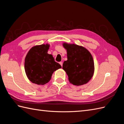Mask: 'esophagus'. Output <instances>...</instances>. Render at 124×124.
<instances>
[{"label":"esophagus","mask_w":124,"mask_h":124,"mask_svg":"<svg viewBox=\"0 0 124 124\" xmlns=\"http://www.w3.org/2000/svg\"><path fill=\"white\" fill-rule=\"evenodd\" d=\"M59 64L62 66V62H59Z\"/></svg>","instance_id":"1"}]
</instances>
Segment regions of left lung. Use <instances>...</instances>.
Masks as SVG:
<instances>
[{
    "instance_id": "left-lung-1",
    "label": "left lung",
    "mask_w": 124,
    "mask_h": 124,
    "mask_svg": "<svg viewBox=\"0 0 124 124\" xmlns=\"http://www.w3.org/2000/svg\"><path fill=\"white\" fill-rule=\"evenodd\" d=\"M62 46L67 50V61L63 62L65 71L71 84L81 86L91 80L95 71L93 56L88 50L82 46L64 42Z\"/></svg>"
}]
</instances>
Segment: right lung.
I'll list each match as a JSON object with an SVG mask.
<instances>
[{
  "instance_id": "1",
  "label": "right lung",
  "mask_w": 124,
  "mask_h": 124,
  "mask_svg": "<svg viewBox=\"0 0 124 124\" xmlns=\"http://www.w3.org/2000/svg\"><path fill=\"white\" fill-rule=\"evenodd\" d=\"M49 44L35 46L29 50L25 59L26 76L32 83L43 85L51 80L55 71L62 68L55 62L53 55L47 53Z\"/></svg>"
}]
</instances>
